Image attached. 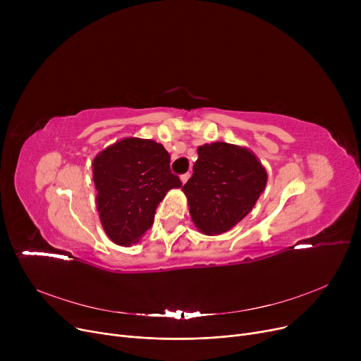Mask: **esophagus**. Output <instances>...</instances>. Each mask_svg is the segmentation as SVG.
Here are the masks:
<instances>
[{
    "label": "esophagus",
    "mask_w": 361,
    "mask_h": 361,
    "mask_svg": "<svg viewBox=\"0 0 361 361\" xmlns=\"http://www.w3.org/2000/svg\"><path fill=\"white\" fill-rule=\"evenodd\" d=\"M188 178H190V173H185V174H183L181 177H180V180H181V183L184 184V183H187L188 181Z\"/></svg>",
    "instance_id": "1"
}]
</instances>
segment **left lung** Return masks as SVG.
<instances>
[{"label": "left lung", "mask_w": 361, "mask_h": 361, "mask_svg": "<svg viewBox=\"0 0 361 361\" xmlns=\"http://www.w3.org/2000/svg\"><path fill=\"white\" fill-rule=\"evenodd\" d=\"M197 154L183 192L197 228L222 234L253 209L267 185V171L250 150L225 142L203 145Z\"/></svg>", "instance_id": "left-lung-1"}]
</instances>
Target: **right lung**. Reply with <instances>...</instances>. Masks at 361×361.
I'll use <instances>...</instances> for the list:
<instances>
[{"mask_svg":"<svg viewBox=\"0 0 361 361\" xmlns=\"http://www.w3.org/2000/svg\"><path fill=\"white\" fill-rule=\"evenodd\" d=\"M169 154L161 143L123 139L93 159V181L101 222L120 245L136 243L152 225L166 192L181 187L171 173Z\"/></svg>","mask_w":361,"mask_h":361,"instance_id":"obj_1","label":"right lung"}]
</instances>
